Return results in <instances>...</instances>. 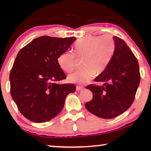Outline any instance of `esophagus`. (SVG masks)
Returning a JSON list of instances; mask_svg holds the SVG:
<instances>
[{
    "label": "esophagus",
    "mask_w": 151,
    "mask_h": 151,
    "mask_svg": "<svg viewBox=\"0 0 151 151\" xmlns=\"http://www.w3.org/2000/svg\"><path fill=\"white\" fill-rule=\"evenodd\" d=\"M82 89H84L83 86H76V90H77V91H81Z\"/></svg>",
    "instance_id": "esophagus-1"
}]
</instances>
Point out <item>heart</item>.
Wrapping results in <instances>:
<instances>
[{"instance_id":"b5f03b06","label":"heart","mask_w":151,"mask_h":151,"mask_svg":"<svg viewBox=\"0 0 151 151\" xmlns=\"http://www.w3.org/2000/svg\"><path fill=\"white\" fill-rule=\"evenodd\" d=\"M115 49L114 39L111 35L88 36L80 39L73 46L76 56L83 58V69L68 76V80L76 84H85L91 81L96 74H100L106 69L112 58ZM58 64L67 73L75 69V55L69 51L62 53L58 58Z\"/></svg>"}]
</instances>
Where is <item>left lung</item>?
Returning a JSON list of instances; mask_svg holds the SVG:
<instances>
[{
	"label": "left lung",
	"instance_id": "8db88e82",
	"mask_svg": "<svg viewBox=\"0 0 151 151\" xmlns=\"http://www.w3.org/2000/svg\"><path fill=\"white\" fill-rule=\"evenodd\" d=\"M115 49L106 69L96 79L104 85L86 86L93 99L85 107L90 113L104 119H112L125 112L133 104L140 82L139 64L122 39L113 36Z\"/></svg>",
	"mask_w": 151,
	"mask_h": 151
}]
</instances>
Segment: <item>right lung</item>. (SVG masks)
<instances>
[{
	"instance_id": "add662e5",
	"label": "right lung",
	"mask_w": 151,
	"mask_h": 151,
	"mask_svg": "<svg viewBox=\"0 0 151 151\" xmlns=\"http://www.w3.org/2000/svg\"><path fill=\"white\" fill-rule=\"evenodd\" d=\"M76 38L38 37L20 50L10 72V93L20 112L29 120L46 122L63 109L67 96L76 91L73 84H58L65 73L58 58Z\"/></svg>"
}]
</instances>
